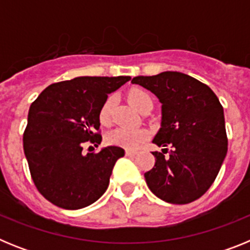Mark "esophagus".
Masks as SVG:
<instances>
[{
  "label": "esophagus",
  "instance_id": "esophagus-1",
  "mask_svg": "<svg viewBox=\"0 0 250 250\" xmlns=\"http://www.w3.org/2000/svg\"><path fill=\"white\" fill-rule=\"evenodd\" d=\"M125 154H126V156H135L136 154H138V151H136V150L126 149V151H125Z\"/></svg>",
  "mask_w": 250,
  "mask_h": 250
}]
</instances>
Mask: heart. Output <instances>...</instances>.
<instances>
[{"mask_svg":"<svg viewBox=\"0 0 250 250\" xmlns=\"http://www.w3.org/2000/svg\"><path fill=\"white\" fill-rule=\"evenodd\" d=\"M127 100L131 104L136 110L141 111L144 110L146 106H152V99L145 90L143 89H131L127 92ZM114 106V98L106 99L104 103L103 107L100 110V118L101 124L107 125L111 120V110ZM147 138V131L144 129H132V127H116L112 131H110L106 136L107 143L116 146L125 147V149H135L141 143H144Z\"/></svg>","mask_w":250,"mask_h":250,"instance_id":"1","label":"heart"}]
</instances>
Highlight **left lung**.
<instances>
[{
  "mask_svg": "<svg viewBox=\"0 0 250 250\" xmlns=\"http://www.w3.org/2000/svg\"><path fill=\"white\" fill-rule=\"evenodd\" d=\"M131 83L159 99L161 124L152 143L171 146L167 156L152 152L155 165L144 174L147 187L170 204L194 202L213 184L228 151L219 99L208 85L178 71L136 76Z\"/></svg>",
  "mask_w": 250,
  "mask_h": 250,
  "instance_id": "obj_1",
  "label": "left lung"
}]
</instances>
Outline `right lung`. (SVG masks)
Listing matches in <instances>:
<instances>
[{"mask_svg": "<svg viewBox=\"0 0 250 250\" xmlns=\"http://www.w3.org/2000/svg\"><path fill=\"white\" fill-rule=\"evenodd\" d=\"M130 79L75 77L46 87L30 106L23 150L37 190L48 202L76 210L106 191L115 163L125 151L106 146L83 154V144H100L101 107L107 95Z\"/></svg>", "mask_w": 250, "mask_h": 250, "instance_id": "add662e5", "label": "right lung"}]
</instances>
